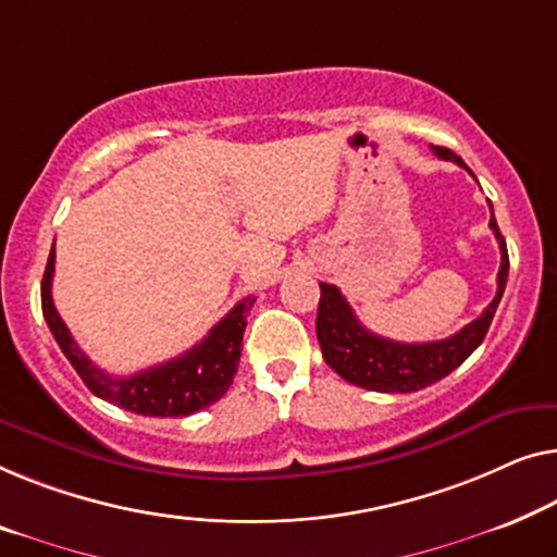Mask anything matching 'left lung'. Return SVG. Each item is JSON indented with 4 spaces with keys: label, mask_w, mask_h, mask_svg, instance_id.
<instances>
[{
    "label": "left lung",
    "mask_w": 557,
    "mask_h": 557,
    "mask_svg": "<svg viewBox=\"0 0 557 557\" xmlns=\"http://www.w3.org/2000/svg\"><path fill=\"white\" fill-rule=\"evenodd\" d=\"M432 152L442 160H453L459 168H467L465 160L455 156L453 150L432 145ZM467 171H470V168H467ZM490 211H493V203H490ZM490 228H493L499 244L497 294L478 319L470 321L465 329H459L457 334L440 338V342L405 344L376 336L369 332L367 326L359 324L349 301H346L336 286L319 284L321 298L317 313V336L326 364L349 384L364 386L369 392L389 394L419 392L424 389V386L445 379L449 372H455V369L478 349L482 338H485L490 324H493L499 298H503L505 292L507 271H510L507 246L503 233L497 228L495 213L490 215Z\"/></svg>",
    "instance_id": "8db88e82"
}]
</instances>
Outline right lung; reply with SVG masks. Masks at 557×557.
I'll list each match as a JSON object with an SVG mask.
<instances>
[{"instance_id":"1","label":"right lung","mask_w":557,"mask_h":557,"mask_svg":"<svg viewBox=\"0 0 557 557\" xmlns=\"http://www.w3.org/2000/svg\"><path fill=\"white\" fill-rule=\"evenodd\" d=\"M52 276L54 246L42 276V313L54 342L60 344L62 354L70 359V364L75 367V372L95 397L145 417H188L211 407L228 392L233 374L238 369L240 346H244L240 342H244L246 332V317L256 298H244L233 306L208 332L203 342L181 357L143 369L133 376H112L85 357V351L72 338L70 329L64 326L52 304Z\"/></svg>"}]
</instances>
